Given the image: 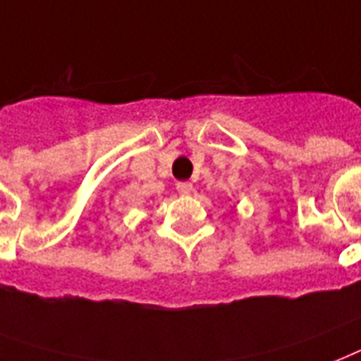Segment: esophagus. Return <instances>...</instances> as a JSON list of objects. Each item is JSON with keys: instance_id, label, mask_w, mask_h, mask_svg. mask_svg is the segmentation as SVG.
Listing matches in <instances>:
<instances>
[{"instance_id": "obj_1", "label": "esophagus", "mask_w": 361, "mask_h": 361, "mask_svg": "<svg viewBox=\"0 0 361 361\" xmlns=\"http://www.w3.org/2000/svg\"><path fill=\"white\" fill-rule=\"evenodd\" d=\"M176 189H178L180 195H189V192H192V185L189 181H180V183L176 185Z\"/></svg>"}]
</instances>
